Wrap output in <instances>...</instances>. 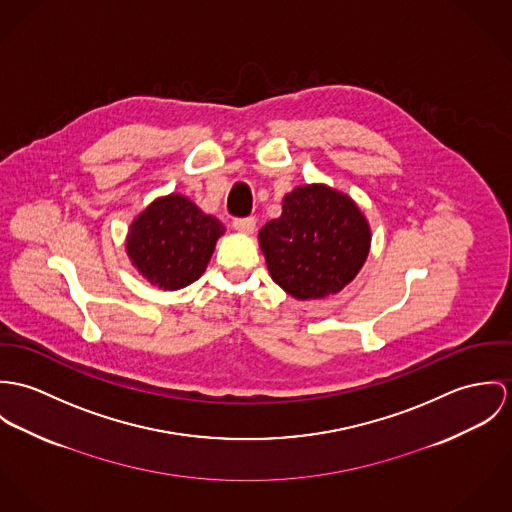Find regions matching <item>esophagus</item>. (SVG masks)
Returning a JSON list of instances; mask_svg holds the SVG:
<instances>
[{"mask_svg":"<svg viewBox=\"0 0 512 512\" xmlns=\"http://www.w3.org/2000/svg\"><path fill=\"white\" fill-rule=\"evenodd\" d=\"M255 218L253 216H247V218H235L233 220V228L241 233H253L255 231Z\"/></svg>","mask_w":512,"mask_h":512,"instance_id":"esophagus-1","label":"esophagus"}]
</instances>
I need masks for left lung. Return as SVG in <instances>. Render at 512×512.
<instances>
[{
	"mask_svg": "<svg viewBox=\"0 0 512 512\" xmlns=\"http://www.w3.org/2000/svg\"><path fill=\"white\" fill-rule=\"evenodd\" d=\"M273 281L308 300L336 294L363 267L371 231L351 198L322 184L284 196L283 214L259 231Z\"/></svg>",
	"mask_w": 512,
	"mask_h": 512,
	"instance_id": "left-lung-1",
	"label": "left lung"
}]
</instances>
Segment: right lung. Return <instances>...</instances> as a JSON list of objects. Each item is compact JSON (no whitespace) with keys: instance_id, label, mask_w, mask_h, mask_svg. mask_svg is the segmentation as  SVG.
I'll return each instance as SVG.
<instances>
[{"instance_id":"obj_1","label":"right lung","mask_w":512,"mask_h":512,"mask_svg":"<svg viewBox=\"0 0 512 512\" xmlns=\"http://www.w3.org/2000/svg\"><path fill=\"white\" fill-rule=\"evenodd\" d=\"M224 226L180 194L155 200L129 229L127 255L147 281L165 290L202 277Z\"/></svg>"}]
</instances>
